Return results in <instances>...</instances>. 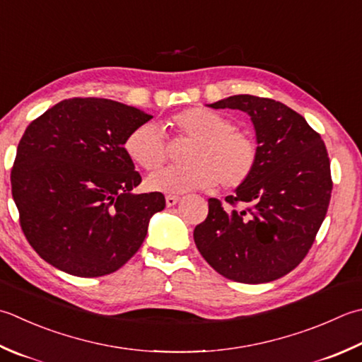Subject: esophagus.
Here are the masks:
<instances>
[{
  "instance_id": "obj_1",
  "label": "esophagus",
  "mask_w": 362,
  "mask_h": 362,
  "mask_svg": "<svg viewBox=\"0 0 362 362\" xmlns=\"http://www.w3.org/2000/svg\"><path fill=\"white\" fill-rule=\"evenodd\" d=\"M180 201V196H174V194H168L166 196V205L168 207H173L177 202Z\"/></svg>"
}]
</instances>
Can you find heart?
Segmentation results:
<instances>
[{"instance_id": "obj_1", "label": "heart", "mask_w": 362, "mask_h": 362, "mask_svg": "<svg viewBox=\"0 0 362 362\" xmlns=\"http://www.w3.org/2000/svg\"><path fill=\"white\" fill-rule=\"evenodd\" d=\"M173 129L193 139L185 166H168L147 177L146 185L160 193L180 194L193 189L238 188L250 180L259 161V146L233 120L207 108H189L175 115ZM125 152L146 171L160 168L168 157L165 134L153 124H143L125 139Z\"/></svg>"}]
</instances>
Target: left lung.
Here are the masks:
<instances>
[{
  "label": "left lung",
  "instance_id": "left-lung-1",
  "mask_svg": "<svg viewBox=\"0 0 362 362\" xmlns=\"http://www.w3.org/2000/svg\"><path fill=\"white\" fill-rule=\"evenodd\" d=\"M209 106L251 117L259 161L250 180L226 197L228 209L210 197L194 243L224 278L243 284L279 279L306 257L327 216L332 189L327 147L306 119L272 98L242 94Z\"/></svg>",
  "mask_w": 362,
  "mask_h": 362
}]
</instances>
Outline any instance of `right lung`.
Returning <instances> with one entry per match:
<instances>
[{"label": "right lung", "mask_w": 362, "mask_h": 362, "mask_svg": "<svg viewBox=\"0 0 362 362\" xmlns=\"http://www.w3.org/2000/svg\"><path fill=\"white\" fill-rule=\"evenodd\" d=\"M152 116L108 98L56 103L28 125L11 171L20 226L49 265L80 278L119 270L165 209L141 183L125 139Z\"/></svg>", "instance_id": "1"}]
</instances>
